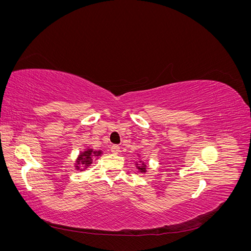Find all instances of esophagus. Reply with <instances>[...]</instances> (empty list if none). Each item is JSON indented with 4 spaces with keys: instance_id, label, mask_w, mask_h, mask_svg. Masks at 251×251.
I'll return each instance as SVG.
<instances>
[{
    "instance_id": "34e87169",
    "label": "esophagus",
    "mask_w": 251,
    "mask_h": 251,
    "mask_svg": "<svg viewBox=\"0 0 251 251\" xmlns=\"http://www.w3.org/2000/svg\"><path fill=\"white\" fill-rule=\"evenodd\" d=\"M111 151L113 154H118L120 151V147L116 146V144H114V146L111 147Z\"/></svg>"
}]
</instances>
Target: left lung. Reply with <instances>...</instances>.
<instances>
[{
	"instance_id": "1",
	"label": "left lung",
	"mask_w": 251,
	"mask_h": 251,
	"mask_svg": "<svg viewBox=\"0 0 251 251\" xmlns=\"http://www.w3.org/2000/svg\"><path fill=\"white\" fill-rule=\"evenodd\" d=\"M141 162V161H140ZM138 169L141 171V172H144V171H146V165H142V166H138Z\"/></svg>"
}]
</instances>
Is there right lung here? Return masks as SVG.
Here are the masks:
<instances>
[{
  "mask_svg": "<svg viewBox=\"0 0 251 251\" xmlns=\"http://www.w3.org/2000/svg\"><path fill=\"white\" fill-rule=\"evenodd\" d=\"M95 154H97V156H98V155L101 154V151H93L92 150H87L86 151H83L82 154L79 155V158H78V160L76 162V165H77L76 168L79 169L78 165H80L81 168H87V166H89L91 163H92L93 156Z\"/></svg>",
  "mask_w": 251,
  "mask_h": 251,
  "instance_id": "obj_1",
  "label": "right lung"
}]
</instances>
